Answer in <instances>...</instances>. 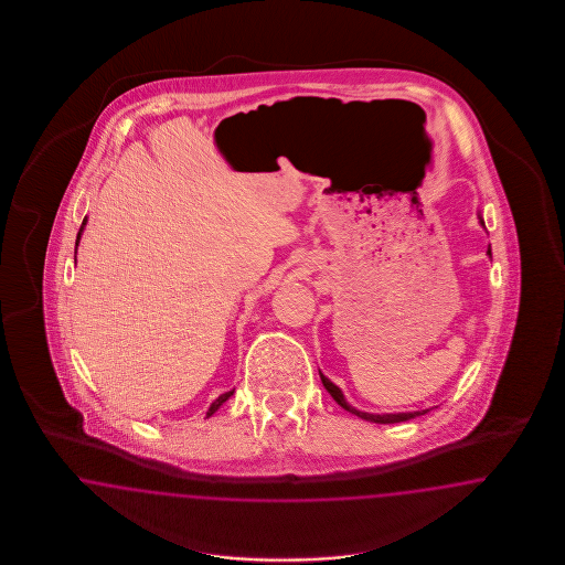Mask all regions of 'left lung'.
<instances>
[{
	"mask_svg": "<svg viewBox=\"0 0 565 565\" xmlns=\"http://www.w3.org/2000/svg\"><path fill=\"white\" fill-rule=\"evenodd\" d=\"M482 223V222H480ZM484 225V223H482ZM489 255H491V250H487ZM321 381H323V387H326L327 392L331 394V397L342 406L343 411L352 412V414H356L359 418L362 420H371V423H379V425H394V423H404V420H411L414 416H420V414H425V412H399V414H371V412H362L356 411V408H352L345 399H343L342 390L338 387V385H333L326 375H321Z\"/></svg>",
	"mask_w": 565,
	"mask_h": 565,
	"instance_id": "8db88e82",
	"label": "left lung"
}]
</instances>
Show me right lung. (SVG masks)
<instances>
[{
  "label": "right lung",
  "instance_id": "obj_1",
  "mask_svg": "<svg viewBox=\"0 0 565 565\" xmlns=\"http://www.w3.org/2000/svg\"><path fill=\"white\" fill-rule=\"evenodd\" d=\"M85 225L86 217L83 220V225H81V232H78V236H76V246H78V239H81V234H83V227H85ZM232 395H234V390H232V392H225V394L220 395V397H217V399L211 404V408L206 411V418H209L211 414H215V412L220 411V406H223V402H225V399H230Z\"/></svg>",
  "mask_w": 565,
  "mask_h": 565
}]
</instances>
